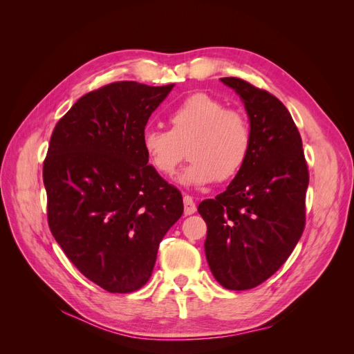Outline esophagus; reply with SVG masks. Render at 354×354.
Wrapping results in <instances>:
<instances>
[{"instance_id": "1", "label": "esophagus", "mask_w": 354, "mask_h": 354, "mask_svg": "<svg viewBox=\"0 0 354 354\" xmlns=\"http://www.w3.org/2000/svg\"><path fill=\"white\" fill-rule=\"evenodd\" d=\"M183 202H185V214L186 216H192V214L196 211V205H195L194 199H192V196H189V195H185Z\"/></svg>"}]
</instances>
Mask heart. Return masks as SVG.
<instances>
[{
    "label": "heart",
    "instance_id": "1",
    "mask_svg": "<svg viewBox=\"0 0 354 354\" xmlns=\"http://www.w3.org/2000/svg\"><path fill=\"white\" fill-rule=\"evenodd\" d=\"M168 122L169 130L147 128L142 134L143 151L160 176L176 173L187 146L192 160L180 181L189 186L232 180L250 158L252 128L248 116L209 94L195 93L181 100L169 112Z\"/></svg>",
    "mask_w": 354,
    "mask_h": 354
}]
</instances>
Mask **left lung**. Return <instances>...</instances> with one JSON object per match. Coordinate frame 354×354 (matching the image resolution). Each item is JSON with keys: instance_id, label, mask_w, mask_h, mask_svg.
I'll use <instances>...</instances> for the list:
<instances>
[{"instance_id": "1", "label": "left lung", "mask_w": 354, "mask_h": 354, "mask_svg": "<svg viewBox=\"0 0 354 354\" xmlns=\"http://www.w3.org/2000/svg\"><path fill=\"white\" fill-rule=\"evenodd\" d=\"M245 104L250 158L216 199L198 211L207 223L205 255L216 281L232 291L259 286L281 269L306 226L308 168L301 136L285 104L241 78H221Z\"/></svg>"}]
</instances>
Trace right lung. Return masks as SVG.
Returning <instances> with one entry per match:
<instances>
[{
  "label": "right lung",
  "mask_w": 354,
  "mask_h": 354,
  "mask_svg": "<svg viewBox=\"0 0 354 354\" xmlns=\"http://www.w3.org/2000/svg\"><path fill=\"white\" fill-rule=\"evenodd\" d=\"M174 84L118 81L90 91L53 130L42 180L53 236L77 269L108 292H134L183 214L142 146L149 116Z\"/></svg>",
  "instance_id": "add662e5"
}]
</instances>
